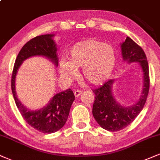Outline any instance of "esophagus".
Here are the masks:
<instances>
[{
  "instance_id": "1",
  "label": "esophagus",
  "mask_w": 160,
  "mask_h": 160,
  "mask_svg": "<svg viewBox=\"0 0 160 160\" xmlns=\"http://www.w3.org/2000/svg\"><path fill=\"white\" fill-rule=\"evenodd\" d=\"M82 93V91L80 90H76V91L74 92V95L76 97H78V96H79Z\"/></svg>"
}]
</instances>
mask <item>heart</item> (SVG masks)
<instances>
[{
	"mask_svg": "<svg viewBox=\"0 0 160 160\" xmlns=\"http://www.w3.org/2000/svg\"><path fill=\"white\" fill-rule=\"evenodd\" d=\"M116 52L110 44L96 39L77 43L69 53V63L62 62L61 72L64 78L74 79L76 69L82 68L84 79L92 85H98L108 79L113 70Z\"/></svg>",
	"mask_w": 160,
	"mask_h": 160,
	"instance_id": "1",
	"label": "heart"
}]
</instances>
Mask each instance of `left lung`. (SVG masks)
<instances>
[{
  "instance_id": "obj_1",
  "label": "left lung",
  "mask_w": 160,
  "mask_h": 160,
  "mask_svg": "<svg viewBox=\"0 0 160 160\" xmlns=\"http://www.w3.org/2000/svg\"><path fill=\"white\" fill-rule=\"evenodd\" d=\"M124 60L128 62H139L143 72L142 95L137 104L122 107L115 101L111 86L113 80H108L99 88L92 90L95 100L92 105V115L102 128L109 131H118L128 127L134 120L146 102L150 88L149 68L145 53L137 43L129 37L122 44Z\"/></svg>"
}]
</instances>
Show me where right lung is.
Masks as SVG:
<instances>
[{
  "label": "right lung",
  "mask_w": 160,
  "mask_h": 160,
  "mask_svg": "<svg viewBox=\"0 0 160 160\" xmlns=\"http://www.w3.org/2000/svg\"><path fill=\"white\" fill-rule=\"evenodd\" d=\"M53 35H43L31 39L23 45L18 55L12 74L11 87L13 97L19 112L23 119L31 127L44 133H51L60 130L68 120L70 107L75 100L73 92L71 89L58 92L54 96L45 108L35 110H27L18 99L15 92V80L17 71L20 65L25 59L34 56L47 57L58 65V57L56 55V45L52 39Z\"/></svg>",
  "instance_id": "add662e5"
}]
</instances>
